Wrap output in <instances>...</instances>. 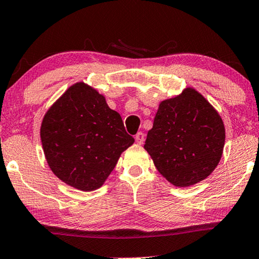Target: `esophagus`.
Wrapping results in <instances>:
<instances>
[{"instance_id": "esophagus-1", "label": "esophagus", "mask_w": 259, "mask_h": 259, "mask_svg": "<svg viewBox=\"0 0 259 259\" xmlns=\"http://www.w3.org/2000/svg\"><path fill=\"white\" fill-rule=\"evenodd\" d=\"M135 139H136V142L138 143V144H143L145 141V135L144 133H138L136 136H135Z\"/></svg>"}]
</instances>
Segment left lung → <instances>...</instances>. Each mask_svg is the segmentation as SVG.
Listing matches in <instances>:
<instances>
[{
  "label": "left lung",
  "instance_id": "1",
  "mask_svg": "<svg viewBox=\"0 0 259 259\" xmlns=\"http://www.w3.org/2000/svg\"><path fill=\"white\" fill-rule=\"evenodd\" d=\"M223 118L194 88L162 100L144 149L158 171L175 187H189L212 174L223 157Z\"/></svg>",
  "mask_w": 259,
  "mask_h": 259
}]
</instances>
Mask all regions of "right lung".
Here are the masks:
<instances>
[{"label": "right lung", "mask_w": 259, "mask_h": 259, "mask_svg": "<svg viewBox=\"0 0 259 259\" xmlns=\"http://www.w3.org/2000/svg\"><path fill=\"white\" fill-rule=\"evenodd\" d=\"M40 138L53 173L80 191L99 189L135 142L121 115L84 81L71 85L48 108Z\"/></svg>", "instance_id": "add662e5"}]
</instances>
